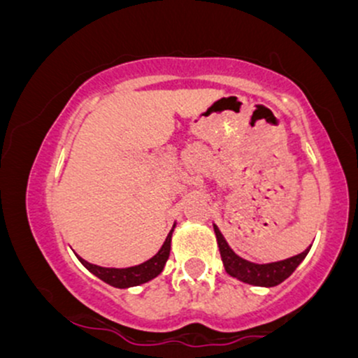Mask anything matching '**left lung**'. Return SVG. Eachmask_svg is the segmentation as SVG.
Wrapping results in <instances>:
<instances>
[{"mask_svg":"<svg viewBox=\"0 0 358 358\" xmlns=\"http://www.w3.org/2000/svg\"><path fill=\"white\" fill-rule=\"evenodd\" d=\"M213 231H215L217 242H219L220 257L227 274H231L232 278H237L242 282H248V285L264 287L278 286L279 282H282L286 278H289L291 274L294 273V269L298 268L299 262H301L308 254V250H303L298 256L282 259V261L268 262V264H256V262H249L245 261V259L237 256V254L229 248V244L225 242L224 236H222L219 229H217V225H213Z\"/></svg>","mask_w":358,"mask_h":358,"instance_id":"8db88e82","label":"left lung"}]
</instances>
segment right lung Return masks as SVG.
Listing matches in <instances>:
<instances>
[{"mask_svg": "<svg viewBox=\"0 0 358 358\" xmlns=\"http://www.w3.org/2000/svg\"><path fill=\"white\" fill-rule=\"evenodd\" d=\"M171 234H173V229H171L170 234H168L165 244L162 245V249L158 250V254L150 259V261L143 262L139 266H133V268L126 269H116V268H101V266L90 264V262L80 259L82 264L87 268L90 273L96 274L97 278L102 279L108 285L114 287H131V286H139L143 282L151 281V279L158 276L162 273L163 268H165L168 257H170V245H171Z\"/></svg>", "mask_w": 358, "mask_h": 358, "instance_id": "1", "label": "right lung"}]
</instances>
